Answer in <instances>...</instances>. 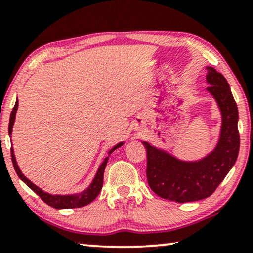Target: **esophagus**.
<instances>
[{
  "instance_id": "34e87169",
  "label": "esophagus",
  "mask_w": 253,
  "mask_h": 253,
  "mask_svg": "<svg viewBox=\"0 0 253 253\" xmlns=\"http://www.w3.org/2000/svg\"><path fill=\"white\" fill-rule=\"evenodd\" d=\"M141 129V126H139V124H137L136 127H134V130H140Z\"/></svg>"
}]
</instances>
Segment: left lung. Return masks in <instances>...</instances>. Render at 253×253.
<instances>
[{"instance_id": "left-lung-1", "label": "left lung", "mask_w": 253, "mask_h": 253, "mask_svg": "<svg viewBox=\"0 0 253 253\" xmlns=\"http://www.w3.org/2000/svg\"><path fill=\"white\" fill-rule=\"evenodd\" d=\"M206 89L215 99L221 113V131L216 146L197 161H184L143 141L147 152V182L161 198L177 203L205 199L215 191L235 162L240 151L238 109L227 79L207 67Z\"/></svg>"}]
</instances>
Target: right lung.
I'll list each match as a JSON object with an SVG mask.
<instances>
[{
  "mask_svg": "<svg viewBox=\"0 0 253 253\" xmlns=\"http://www.w3.org/2000/svg\"><path fill=\"white\" fill-rule=\"evenodd\" d=\"M17 109H18V100L16 101V105L12 108L11 114H10V121H9V127H8L9 136H11V133H12V126H13V123H15ZM123 144H124L123 141H121V143L115 145V146H114L112 150L108 152V157H106L102 164L100 165L98 171H96L94 178H93L91 184L88 185V188L85 189L84 191H82L79 193H72V195H50V193L44 192L42 189L39 188V186L33 184V183L31 182L29 178H26L25 176H24L22 170L19 169L18 165H17L15 153H13V148L12 147H11V160H12L13 168H15L17 175H18V177L22 179V181L25 183V184L29 186L30 189H32L33 191L36 192L37 195L39 196L40 198L47 204V205H49V206L54 207V209H57V210L76 209V207H83L85 205H88L89 203H92L93 200H94L96 197H98V195L102 189L103 172H105V168L107 166V162H108L109 155L112 154L113 152L116 150V148L122 146Z\"/></svg>",
  "mask_w": 253,
  "mask_h": 253,
  "instance_id": "add662e5",
  "label": "right lung"
}]
</instances>
